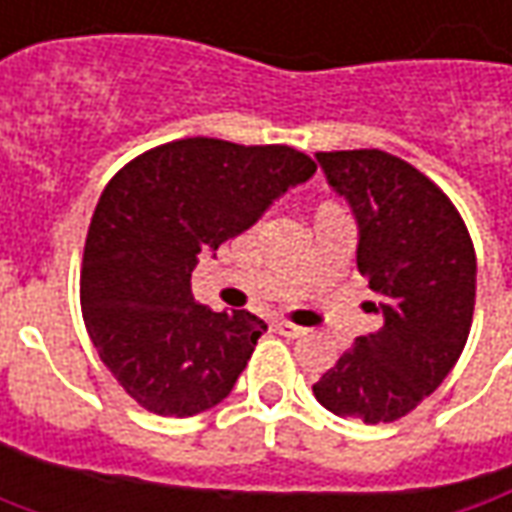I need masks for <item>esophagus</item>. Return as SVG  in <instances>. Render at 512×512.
<instances>
[{
	"mask_svg": "<svg viewBox=\"0 0 512 512\" xmlns=\"http://www.w3.org/2000/svg\"><path fill=\"white\" fill-rule=\"evenodd\" d=\"M274 328H277V334H283V337H300V334L306 331V328L294 326V323H289V320H280Z\"/></svg>",
	"mask_w": 512,
	"mask_h": 512,
	"instance_id": "esophagus-1",
	"label": "esophagus"
}]
</instances>
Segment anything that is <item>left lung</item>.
<instances>
[{
  "label": "left lung",
  "instance_id": "1",
  "mask_svg": "<svg viewBox=\"0 0 512 512\" xmlns=\"http://www.w3.org/2000/svg\"><path fill=\"white\" fill-rule=\"evenodd\" d=\"M328 186L357 221V269L382 328L357 337L314 382L331 414L394 422L442 385L473 323L476 255L439 186L382 150L317 152Z\"/></svg>",
  "mask_w": 512,
  "mask_h": 512
}]
</instances>
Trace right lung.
<instances>
[{"label": "right lung", "instance_id": "1", "mask_svg": "<svg viewBox=\"0 0 512 512\" xmlns=\"http://www.w3.org/2000/svg\"><path fill=\"white\" fill-rule=\"evenodd\" d=\"M317 172L309 155L184 138L138 155L98 198L81 266V311L101 362L158 416L229 397L266 323L192 297L201 252L255 226Z\"/></svg>", "mask_w": 512, "mask_h": 512}]
</instances>
